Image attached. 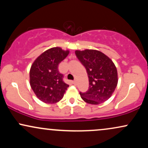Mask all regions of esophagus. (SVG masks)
<instances>
[{
	"instance_id": "esophagus-1",
	"label": "esophagus",
	"mask_w": 148,
	"mask_h": 148,
	"mask_svg": "<svg viewBox=\"0 0 148 148\" xmlns=\"http://www.w3.org/2000/svg\"><path fill=\"white\" fill-rule=\"evenodd\" d=\"M72 83H73V84L75 85V86L77 84V81H76V80H74V81H72Z\"/></svg>"
}]
</instances>
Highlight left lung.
I'll use <instances>...</instances> for the list:
<instances>
[{"label":"left lung","instance_id":"8db88e82","mask_svg":"<svg viewBox=\"0 0 148 148\" xmlns=\"http://www.w3.org/2000/svg\"><path fill=\"white\" fill-rule=\"evenodd\" d=\"M75 54L87 71L89 88L80 95L86 102L99 104L111 97L118 84V72L114 63L99 51L86 49Z\"/></svg>","mask_w":148,"mask_h":148}]
</instances>
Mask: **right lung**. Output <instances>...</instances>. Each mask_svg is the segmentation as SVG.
I'll return each mask as SVG.
<instances>
[{
  "label": "right lung",
  "instance_id": "1",
  "mask_svg": "<svg viewBox=\"0 0 148 148\" xmlns=\"http://www.w3.org/2000/svg\"><path fill=\"white\" fill-rule=\"evenodd\" d=\"M69 54L59 47H54L42 53L30 70V84L39 99L54 103L63 97L69 85L64 82L63 74L58 70V64Z\"/></svg>",
  "mask_w": 148,
  "mask_h": 148
}]
</instances>
